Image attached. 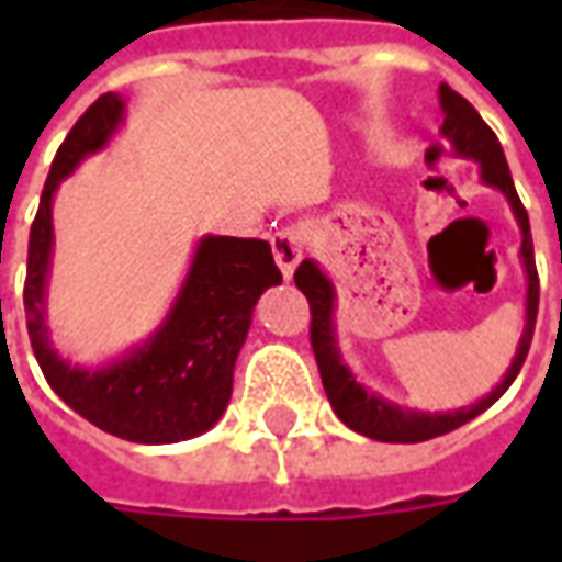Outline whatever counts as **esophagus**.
I'll return each instance as SVG.
<instances>
[{"label":"esophagus","instance_id":"esophagus-1","mask_svg":"<svg viewBox=\"0 0 562 562\" xmlns=\"http://www.w3.org/2000/svg\"><path fill=\"white\" fill-rule=\"evenodd\" d=\"M273 258H277V268L282 270V277L285 280H292L294 268H297V261L304 256V246H301V237L294 232H277L273 234Z\"/></svg>","mask_w":562,"mask_h":562}]
</instances>
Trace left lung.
<instances>
[{
  "instance_id": "1",
  "label": "left lung",
  "mask_w": 562,
  "mask_h": 562,
  "mask_svg": "<svg viewBox=\"0 0 562 562\" xmlns=\"http://www.w3.org/2000/svg\"><path fill=\"white\" fill-rule=\"evenodd\" d=\"M439 108H442V126L439 135L448 144V153L458 159H470L479 165V177L484 186H491L512 207V216L520 228V268H524V280H527V297H524V330H520L518 349L508 364L506 376L499 379L491 394H484L482 401L472 406H460L454 413H422V409H409V406H397L394 401H385L382 394L370 391L364 382H358L352 367L342 358L340 340H337V289L328 270L318 265L316 258H304L301 268L294 273L297 289L306 294L310 301V313H313V325H310V340H313V352H316L318 373H322V385L328 394L334 413L346 427H352L355 434L370 436L379 442H424L434 436L451 434L460 424L472 422L475 415H482L487 406H494L506 389L515 382V376L524 367V358L530 352L532 328H536V310H539V277H536V258H532V237H530V220L527 210L520 204L515 183H512V171H508L506 156L499 140L484 123L479 111L472 108L460 92H454L448 83H439Z\"/></svg>"
}]
</instances>
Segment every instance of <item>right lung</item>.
<instances>
[{
    "label": "right lung",
    "mask_w": 562,
    "mask_h": 562,
    "mask_svg": "<svg viewBox=\"0 0 562 562\" xmlns=\"http://www.w3.org/2000/svg\"><path fill=\"white\" fill-rule=\"evenodd\" d=\"M126 123V99L108 92L80 116L56 153L30 232L26 330L44 379L63 401L128 442L168 446L207 434L232 401L234 364L252 325V310L282 273L270 244L256 237L204 234L168 313L144 342L102 364H71L47 325V285L54 268L56 189L83 159L102 153Z\"/></svg>",
    "instance_id": "obj_1"
}]
</instances>
